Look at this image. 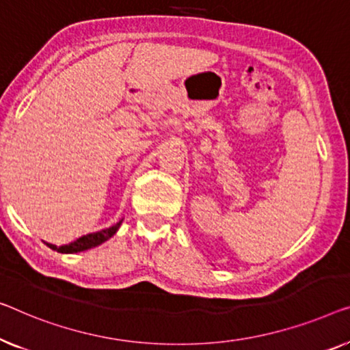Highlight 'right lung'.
<instances>
[{
    "label": "right lung",
    "mask_w": 350,
    "mask_h": 350,
    "mask_svg": "<svg viewBox=\"0 0 350 350\" xmlns=\"http://www.w3.org/2000/svg\"><path fill=\"white\" fill-rule=\"evenodd\" d=\"M122 220L116 223L114 226H109L107 229H102V231L98 232H92V234H86V236H83L80 239H77L75 242H72L69 245H62V247H56V245H51V243H46L51 250H55V252L58 253H78V252H85V250H90L97 247V245L103 243L105 241H108L109 237H113L116 231L121 226Z\"/></svg>",
    "instance_id": "obj_1"
}]
</instances>
